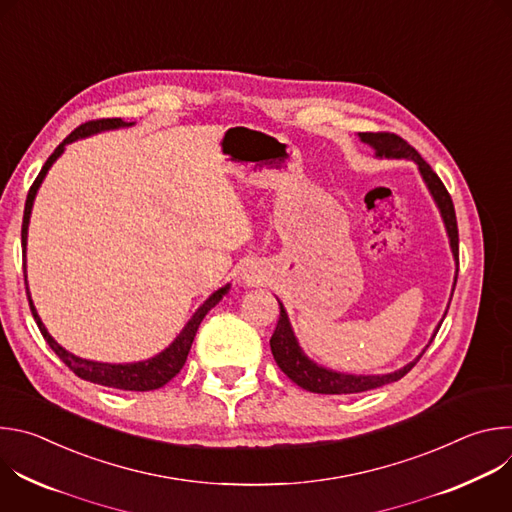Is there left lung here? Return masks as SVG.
<instances>
[{
    "mask_svg": "<svg viewBox=\"0 0 512 512\" xmlns=\"http://www.w3.org/2000/svg\"><path fill=\"white\" fill-rule=\"evenodd\" d=\"M360 139L364 143L373 145V148L377 150V156H385V158H409L413 162H417L419 166V172L427 184V188L431 190L437 206H440L442 210V216H444V223H446V229H448V235H450V245H452V253L458 261V221H456V210H454V202H452V196L450 192L446 190L444 182L440 180V176H437L431 166L419 156V152L413 148V145H409L403 137H399L397 133H391V131H364V133H358ZM456 281H458V271H456V279H454V287H456ZM454 294V291H452ZM450 308V306H448ZM435 338V334H433ZM431 338V340H433ZM271 344V352H273V358L277 362V367L294 381L298 387L310 391V393H322V395H348V393H362V391H371V389H377V387H383L387 383H393V381H399L401 377H405L415 364L417 360L421 358V354L427 350V344L425 350L413 360L409 362L407 367H403L401 371H395L391 375H373V377H356V375H342V373H334V371H328V369H322L318 367V364H314L310 358L304 356V352L300 350L298 342H296V336L294 332H291V326H289V320H287V314L283 310V306L279 304V320H277V326L273 330V336L269 340Z\"/></svg>",
    "mask_w": 512,
    "mask_h": 512,
    "instance_id": "1",
    "label": "left lung"
}]
</instances>
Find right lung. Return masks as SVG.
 <instances>
[{
    "instance_id": "right-lung-1",
    "label": "right lung",
    "mask_w": 512,
    "mask_h": 512,
    "mask_svg": "<svg viewBox=\"0 0 512 512\" xmlns=\"http://www.w3.org/2000/svg\"><path fill=\"white\" fill-rule=\"evenodd\" d=\"M125 125H131V123H125L123 119H95V121H87L83 125H79L75 131H72L58 148L52 152V156L46 160V164L42 166L40 174L36 176L34 184L30 186V192H28V198H26V206H24V223H22V247H24V283H26V237H28V223H30V212H32V204H34V196H36V190L38 186L42 184L48 168L52 166V162L62 154L64 145L75 141L79 137H85V135H91V133H97V131H103V129H117V127H125ZM28 285V283H26ZM227 287L214 291V294L196 310V314L192 316V320L186 324V328L180 332V336L172 342L170 348H166L162 354H158L156 358H150V360H143V362H133V364H107V362H93V360H85V358H79L75 354L66 352L50 334L48 330L44 328L32 300H30V291L26 287V294H28V302H30V310H32V316L44 336V340L48 342V346L60 356V360L66 364V367L75 373L77 377L85 379V381H91L95 385H103V387H113V389H121V391H154V389H160L164 387L168 381H172L184 367V362L188 358V352H190V346L194 342V336H196V330L202 322V318L208 314L210 308H214L218 302H221V298L227 294Z\"/></svg>"
}]
</instances>
